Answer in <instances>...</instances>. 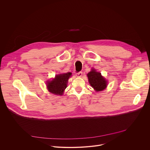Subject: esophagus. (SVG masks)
<instances>
[{
	"label": "esophagus",
	"instance_id": "1",
	"mask_svg": "<svg viewBox=\"0 0 150 150\" xmlns=\"http://www.w3.org/2000/svg\"><path fill=\"white\" fill-rule=\"evenodd\" d=\"M76 76H77V77H81V76H82V75H83V72H81V71L78 72V73H77L76 74Z\"/></svg>",
	"mask_w": 150,
	"mask_h": 150
}]
</instances>
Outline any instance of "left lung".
I'll use <instances>...</instances> for the list:
<instances>
[{
    "mask_svg": "<svg viewBox=\"0 0 150 150\" xmlns=\"http://www.w3.org/2000/svg\"><path fill=\"white\" fill-rule=\"evenodd\" d=\"M87 76L90 85L96 91H101L106 88L107 81L102 76L101 73L99 72L92 70L87 74Z\"/></svg>",
    "mask_w": 150,
    "mask_h": 150,
    "instance_id": "obj_1",
    "label": "left lung"
}]
</instances>
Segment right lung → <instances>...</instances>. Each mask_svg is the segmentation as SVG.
<instances>
[{
    "label": "right lung",
    "mask_w": 150,
    "mask_h": 150,
    "mask_svg": "<svg viewBox=\"0 0 150 150\" xmlns=\"http://www.w3.org/2000/svg\"><path fill=\"white\" fill-rule=\"evenodd\" d=\"M71 75V73L70 72L57 75L54 79L47 83V86L48 91L54 95H63L64 91L67 87L69 78Z\"/></svg>",
    "instance_id": "1"
}]
</instances>
